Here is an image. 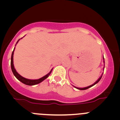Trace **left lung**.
<instances>
[{
	"label": "left lung",
	"instance_id": "8db88e82",
	"mask_svg": "<svg viewBox=\"0 0 120 120\" xmlns=\"http://www.w3.org/2000/svg\"><path fill=\"white\" fill-rule=\"evenodd\" d=\"M103 59H104V57H103ZM104 63H105V61H104ZM104 68H105V67H104ZM103 75V74H102ZM102 75H101V77H100V78H99V79H98L97 80V81H96L95 82V83H94V84H92V85H90V86H87V87H85V88H77V87H75V88H77V89H79V90H85V89H88V88H90V87H92V86H93L94 85H95V84H96V83H97L100 80V79H101V77H102Z\"/></svg>",
	"mask_w": 120,
	"mask_h": 120
}]
</instances>
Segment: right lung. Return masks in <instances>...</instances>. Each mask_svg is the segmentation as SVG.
<instances>
[{
    "mask_svg": "<svg viewBox=\"0 0 120 120\" xmlns=\"http://www.w3.org/2000/svg\"><path fill=\"white\" fill-rule=\"evenodd\" d=\"M19 40L20 39H19V41L17 42L16 43H18V42L19 41ZM14 49H15V48H14L13 52H12L11 57V70H12V72H13V74L14 75V76H15V77H16L17 79H19L20 81H21V82L24 83V84L27 85H31H31H37V84H38V83H41V82H42L43 80H45V79H46V78L49 77V75H50V73L52 72V71L53 69H52L51 71H50V72L48 74H46V75H45L44 77H42V78H39V79H26V78H24V77H22V76L20 75L17 72L16 70H15V69L14 68V64H13V54H14Z\"/></svg>",
    "mask_w": 120,
    "mask_h": 120,
    "instance_id": "obj_1",
    "label": "right lung"
}]
</instances>
